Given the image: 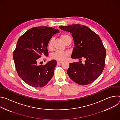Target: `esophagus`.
<instances>
[{
  "instance_id": "34e87169",
  "label": "esophagus",
  "mask_w": 120,
  "mask_h": 120,
  "mask_svg": "<svg viewBox=\"0 0 120 120\" xmlns=\"http://www.w3.org/2000/svg\"><path fill=\"white\" fill-rule=\"evenodd\" d=\"M57 64H62L63 63L62 61H57Z\"/></svg>"
}]
</instances>
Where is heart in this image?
I'll return each mask as SVG.
<instances>
[{
  "instance_id": "heart-1",
  "label": "heart",
  "mask_w": 120,
  "mask_h": 120,
  "mask_svg": "<svg viewBox=\"0 0 120 120\" xmlns=\"http://www.w3.org/2000/svg\"><path fill=\"white\" fill-rule=\"evenodd\" d=\"M61 38L65 44L67 43L70 40H72L71 37L66 34H63V35H61ZM53 38H52L49 40V41L48 42L47 48L50 50H52L53 48ZM69 53L68 51H56L51 55V58L59 61H63L66 59V58L68 56H69Z\"/></svg>"
}]
</instances>
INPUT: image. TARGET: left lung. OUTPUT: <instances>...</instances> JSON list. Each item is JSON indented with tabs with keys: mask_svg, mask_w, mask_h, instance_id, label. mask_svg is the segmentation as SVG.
Returning a JSON list of instances; mask_svg holds the SVG:
<instances>
[{
	"mask_svg": "<svg viewBox=\"0 0 120 120\" xmlns=\"http://www.w3.org/2000/svg\"><path fill=\"white\" fill-rule=\"evenodd\" d=\"M59 27L72 33L75 47L71 58L85 59L84 64L70 63L68 75L79 85L93 82L100 76L105 66L106 52L100 38L88 27L79 24Z\"/></svg>",
	"mask_w": 120,
	"mask_h": 120,
	"instance_id": "left-lung-1",
	"label": "left lung"
}]
</instances>
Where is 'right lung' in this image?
Returning <instances> with one entry per match:
<instances>
[{"mask_svg":"<svg viewBox=\"0 0 120 120\" xmlns=\"http://www.w3.org/2000/svg\"><path fill=\"white\" fill-rule=\"evenodd\" d=\"M59 30L48 26L32 28L17 42L13 56L19 76L30 86L44 87L54 74L57 61L52 60L45 65H38V58L48 56L47 44Z\"/></svg>","mask_w":120,"mask_h":120,"instance_id":"1","label":"right lung"}]
</instances>
